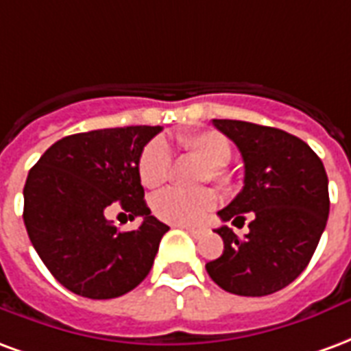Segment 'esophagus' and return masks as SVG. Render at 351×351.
<instances>
[{
  "mask_svg": "<svg viewBox=\"0 0 351 351\" xmlns=\"http://www.w3.org/2000/svg\"><path fill=\"white\" fill-rule=\"evenodd\" d=\"M178 228L186 230V232H189V234L193 235V237H198V235L202 234V230H198V228H191V226H178Z\"/></svg>",
  "mask_w": 351,
  "mask_h": 351,
  "instance_id": "esophagus-1",
  "label": "esophagus"
}]
</instances>
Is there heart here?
Here are the masks:
<instances>
[{
	"label": "heart",
	"instance_id": "1",
	"mask_svg": "<svg viewBox=\"0 0 351 351\" xmlns=\"http://www.w3.org/2000/svg\"><path fill=\"white\" fill-rule=\"evenodd\" d=\"M178 144L185 153L193 155L206 165L202 172V181H213L215 185L228 189L232 185V173L226 165L232 158V144L230 140L217 130H198L189 132L178 138ZM172 155L168 145L162 140H153L145 145L138 173L145 186L157 189L165 185L170 176ZM217 206V194L211 189H198V191H181V189H168L165 193L153 198V213L160 221L176 226H196L204 222L207 215Z\"/></svg>",
	"mask_w": 351,
	"mask_h": 351
}]
</instances>
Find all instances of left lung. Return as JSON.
<instances>
[{"instance_id": "8db88e82", "label": "left lung", "mask_w": 351, "mask_h": 351, "mask_svg": "<svg viewBox=\"0 0 351 351\" xmlns=\"http://www.w3.org/2000/svg\"><path fill=\"white\" fill-rule=\"evenodd\" d=\"M213 125L237 145L245 162L243 191L219 217L235 226L249 219V234L215 230L224 250L206 269L230 293L269 295L293 282L318 247L329 217L326 168L286 130L235 119H213Z\"/></svg>"}]
</instances>
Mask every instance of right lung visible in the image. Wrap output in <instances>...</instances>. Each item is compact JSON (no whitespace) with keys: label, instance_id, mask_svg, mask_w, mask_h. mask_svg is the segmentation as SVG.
<instances>
[{"label":"right lung","instance_id":"1","mask_svg":"<svg viewBox=\"0 0 351 351\" xmlns=\"http://www.w3.org/2000/svg\"><path fill=\"white\" fill-rule=\"evenodd\" d=\"M162 127H119L58 140L33 166L24 186V224L53 278L76 295L119 298L151 271L168 232L145 206L138 162ZM119 205L141 228L119 232L106 219Z\"/></svg>","mask_w":351,"mask_h":351}]
</instances>
